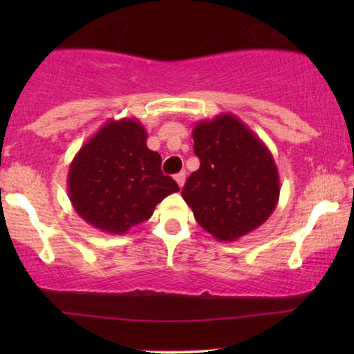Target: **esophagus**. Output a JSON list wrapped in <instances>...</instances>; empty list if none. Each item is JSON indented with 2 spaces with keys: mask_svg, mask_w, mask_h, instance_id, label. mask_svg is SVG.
<instances>
[{
  "mask_svg": "<svg viewBox=\"0 0 354 354\" xmlns=\"http://www.w3.org/2000/svg\"><path fill=\"white\" fill-rule=\"evenodd\" d=\"M174 180H176L178 186H180V188H183V186H185V181H186V173L185 171L178 173L176 176H174Z\"/></svg>",
  "mask_w": 354,
  "mask_h": 354,
  "instance_id": "34e87169",
  "label": "esophagus"
}]
</instances>
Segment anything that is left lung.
I'll use <instances>...</instances> for the list:
<instances>
[{
    "mask_svg": "<svg viewBox=\"0 0 354 354\" xmlns=\"http://www.w3.org/2000/svg\"><path fill=\"white\" fill-rule=\"evenodd\" d=\"M200 169L181 191L194 219L218 241L261 226L279 200V174L268 146L239 118L223 113L193 128Z\"/></svg>",
    "mask_w": 354,
    "mask_h": 354,
    "instance_id": "8db88e82",
    "label": "left lung"
}]
</instances>
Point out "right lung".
<instances>
[{"mask_svg":"<svg viewBox=\"0 0 354 354\" xmlns=\"http://www.w3.org/2000/svg\"><path fill=\"white\" fill-rule=\"evenodd\" d=\"M136 118L109 120L81 146L70 165L68 194L93 228L124 234L151 218L158 203L180 191L161 173V156L146 146Z\"/></svg>","mask_w":354,"mask_h":354,"instance_id":"right-lung-1","label":"right lung"}]
</instances>
